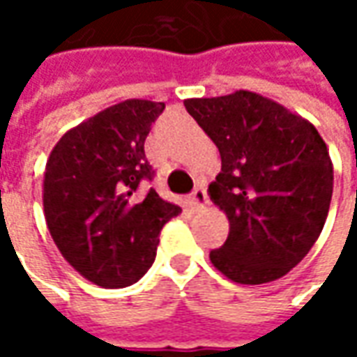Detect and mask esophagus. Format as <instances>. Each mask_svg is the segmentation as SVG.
<instances>
[{"mask_svg":"<svg viewBox=\"0 0 357 357\" xmlns=\"http://www.w3.org/2000/svg\"><path fill=\"white\" fill-rule=\"evenodd\" d=\"M190 202H192V206H195L197 211H202V208L208 206V197H206L204 186H197V188H195V192H192V197H190Z\"/></svg>","mask_w":357,"mask_h":357,"instance_id":"obj_1","label":"esophagus"}]
</instances>
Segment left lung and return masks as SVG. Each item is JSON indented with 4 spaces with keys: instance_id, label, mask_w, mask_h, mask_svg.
I'll return each mask as SVG.
<instances>
[{
    "instance_id": "1",
    "label": "left lung",
    "mask_w": 357,
    "mask_h": 357,
    "mask_svg": "<svg viewBox=\"0 0 357 357\" xmlns=\"http://www.w3.org/2000/svg\"><path fill=\"white\" fill-rule=\"evenodd\" d=\"M185 107L222 158L208 195L230 232L211 262L238 284L278 280L310 252L328 218V146L310 121L252 91L186 99Z\"/></svg>"
}]
</instances>
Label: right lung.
<instances>
[{
	"instance_id": "1",
	"label": "right lung",
	"mask_w": 357,
	"mask_h": 357,
	"mask_svg": "<svg viewBox=\"0 0 357 357\" xmlns=\"http://www.w3.org/2000/svg\"><path fill=\"white\" fill-rule=\"evenodd\" d=\"M165 103L127 99L69 129L53 146L43 176L51 238L77 272L101 288H125L155 262L158 234L181 206L155 188L144 139Z\"/></svg>"
}]
</instances>
